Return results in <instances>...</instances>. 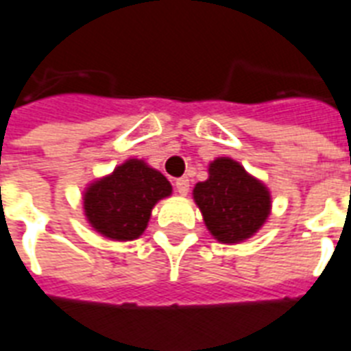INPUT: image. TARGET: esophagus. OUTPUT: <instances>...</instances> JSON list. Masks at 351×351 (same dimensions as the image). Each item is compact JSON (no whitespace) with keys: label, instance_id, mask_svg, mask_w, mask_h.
I'll use <instances>...</instances> for the list:
<instances>
[{"label":"esophagus","instance_id":"34e87169","mask_svg":"<svg viewBox=\"0 0 351 351\" xmlns=\"http://www.w3.org/2000/svg\"><path fill=\"white\" fill-rule=\"evenodd\" d=\"M175 187H176V193L178 195H187V191H189V180H187L186 176L184 178H178V180H175Z\"/></svg>","mask_w":351,"mask_h":351}]
</instances>
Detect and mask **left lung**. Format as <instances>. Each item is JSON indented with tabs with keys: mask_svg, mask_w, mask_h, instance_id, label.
<instances>
[{
	"mask_svg": "<svg viewBox=\"0 0 351 351\" xmlns=\"http://www.w3.org/2000/svg\"><path fill=\"white\" fill-rule=\"evenodd\" d=\"M193 198L209 233L222 244L253 237L271 211L267 187L228 156L209 164V178L195 186Z\"/></svg>",
	"mask_w": 351,
	"mask_h": 351,
	"instance_id": "1",
	"label": "left lung"
}]
</instances>
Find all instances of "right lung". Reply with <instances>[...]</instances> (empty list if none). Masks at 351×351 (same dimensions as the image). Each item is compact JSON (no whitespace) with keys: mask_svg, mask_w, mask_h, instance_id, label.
<instances>
[{"mask_svg":"<svg viewBox=\"0 0 351 351\" xmlns=\"http://www.w3.org/2000/svg\"><path fill=\"white\" fill-rule=\"evenodd\" d=\"M171 191L169 180L160 171L131 158L85 189V217L106 239L134 240L147 228L154 204Z\"/></svg>","mask_w":351,"mask_h":351,"instance_id":"1","label":"right lung"}]
</instances>
